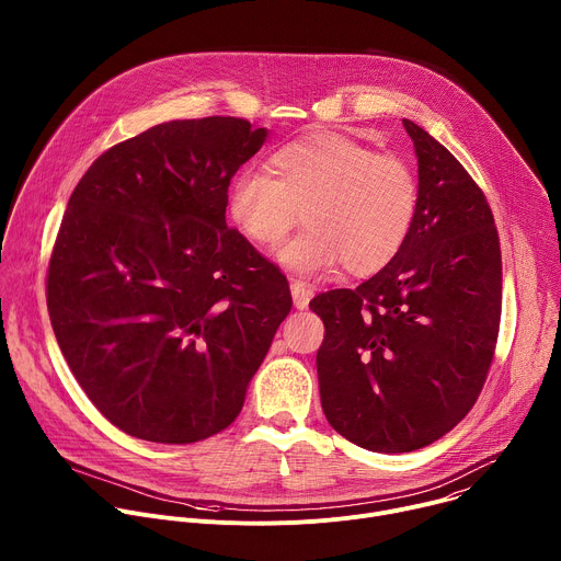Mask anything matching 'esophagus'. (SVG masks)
I'll use <instances>...</instances> for the list:
<instances>
[{
  "label": "esophagus",
  "mask_w": 561,
  "mask_h": 561,
  "mask_svg": "<svg viewBox=\"0 0 561 561\" xmlns=\"http://www.w3.org/2000/svg\"><path fill=\"white\" fill-rule=\"evenodd\" d=\"M290 293H293V301H295V306H297L299 310L308 308V301H310V297H312V290H310V286H308L306 282H301V279H290Z\"/></svg>",
  "instance_id": "1"
}]
</instances>
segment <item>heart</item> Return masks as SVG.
Masks as SVG:
<instances>
[{
  "label": "heart",
  "mask_w": 561,
  "mask_h": 561,
  "mask_svg": "<svg viewBox=\"0 0 561 561\" xmlns=\"http://www.w3.org/2000/svg\"><path fill=\"white\" fill-rule=\"evenodd\" d=\"M420 178L407 157L375 152L335 133L310 135L275 150L268 173L244 171L230 186L228 215L255 247L279 251V262L304 275L337 264L366 277L386 268L415 226Z\"/></svg>",
  "instance_id": "heart-1"
}]
</instances>
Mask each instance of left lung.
I'll return each mask as SVG.
<instances>
[{"mask_svg": "<svg viewBox=\"0 0 561 561\" xmlns=\"http://www.w3.org/2000/svg\"><path fill=\"white\" fill-rule=\"evenodd\" d=\"M420 210L399 255L355 290L310 299L327 335L317 377L329 424L375 453H411L453 431L484 388L502 317L493 210L455 154L404 119Z\"/></svg>", "mask_w": 561, "mask_h": 561, "instance_id": "left-lung-1", "label": "left lung"}]
</instances>
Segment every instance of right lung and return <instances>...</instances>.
<instances>
[{
  "mask_svg": "<svg viewBox=\"0 0 561 561\" xmlns=\"http://www.w3.org/2000/svg\"><path fill=\"white\" fill-rule=\"evenodd\" d=\"M266 135L242 117L159 124L102 152L68 199L50 324L126 435L193 444L230 426L290 312L286 275L226 226L230 180Z\"/></svg>",
  "mask_w": 561,
  "mask_h": 561,
  "instance_id": "1",
  "label": "right lung"
}]
</instances>
